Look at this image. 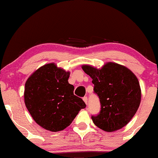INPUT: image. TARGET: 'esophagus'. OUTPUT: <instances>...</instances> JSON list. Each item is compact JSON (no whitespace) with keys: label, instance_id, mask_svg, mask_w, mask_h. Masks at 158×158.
I'll return each instance as SVG.
<instances>
[{"label":"esophagus","instance_id":"1","mask_svg":"<svg viewBox=\"0 0 158 158\" xmlns=\"http://www.w3.org/2000/svg\"><path fill=\"white\" fill-rule=\"evenodd\" d=\"M83 100L84 101V102H85V104H86V105H87V104H88V98L86 97H83Z\"/></svg>","mask_w":158,"mask_h":158}]
</instances>
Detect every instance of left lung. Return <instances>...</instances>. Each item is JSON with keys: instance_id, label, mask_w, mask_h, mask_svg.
<instances>
[{"instance_id": "1", "label": "left lung", "mask_w": 158, "mask_h": 158, "mask_svg": "<svg viewBox=\"0 0 158 158\" xmlns=\"http://www.w3.org/2000/svg\"><path fill=\"white\" fill-rule=\"evenodd\" d=\"M82 69L92 78L94 92L101 103L100 113L91 117L94 123L106 132L123 128L136 114L142 99L136 75L114 62H106L100 69L83 64Z\"/></svg>"}]
</instances>
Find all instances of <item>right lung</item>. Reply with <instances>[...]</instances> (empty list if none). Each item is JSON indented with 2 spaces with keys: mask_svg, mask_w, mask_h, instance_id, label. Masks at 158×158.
Masks as SVG:
<instances>
[{
  "mask_svg": "<svg viewBox=\"0 0 158 158\" xmlns=\"http://www.w3.org/2000/svg\"><path fill=\"white\" fill-rule=\"evenodd\" d=\"M69 71L48 63L28 77L24 92V104L32 118L43 128L52 132L72 123L85 102L73 94Z\"/></svg>",
  "mask_w": 158,
  "mask_h": 158,
  "instance_id": "add662e5",
  "label": "right lung"
}]
</instances>
